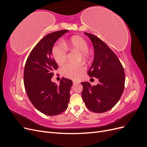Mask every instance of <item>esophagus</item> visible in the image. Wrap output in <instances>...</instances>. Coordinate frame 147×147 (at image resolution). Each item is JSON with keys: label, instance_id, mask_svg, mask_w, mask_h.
I'll return each mask as SVG.
<instances>
[{"label": "esophagus", "instance_id": "34e87169", "mask_svg": "<svg viewBox=\"0 0 147 147\" xmlns=\"http://www.w3.org/2000/svg\"><path fill=\"white\" fill-rule=\"evenodd\" d=\"M73 83H74V84H78V83H79V82L74 80V81H73Z\"/></svg>", "mask_w": 147, "mask_h": 147}]
</instances>
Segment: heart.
Listing matches in <instances>:
<instances>
[{
    "mask_svg": "<svg viewBox=\"0 0 147 147\" xmlns=\"http://www.w3.org/2000/svg\"><path fill=\"white\" fill-rule=\"evenodd\" d=\"M67 50L80 51V59L86 61L90 57L87 42L83 37L75 35L63 43H56L53 47L51 55L57 64L61 65L66 61ZM85 69V65L83 63H67L62 67L61 72L65 77L75 80L80 77Z\"/></svg>",
    "mask_w": 147,
    "mask_h": 147,
    "instance_id": "b5f03b06",
    "label": "heart"
}]
</instances>
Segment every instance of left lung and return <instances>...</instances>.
Here are the masks:
<instances>
[{
    "label": "left lung",
    "instance_id": "8db88e82",
    "mask_svg": "<svg viewBox=\"0 0 147 147\" xmlns=\"http://www.w3.org/2000/svg\"><path fill=\"white\" fill-rule=\"evenodd\" d=\"M94 49V57L88 72L90 77L99 79L96 86L82 82V96L86 107L95 113L107 112L117 104L124 88L123 67L115 53L94 35L84 32Z\"/></svg>",
    "mask_w": 147,
    "mask_h": 147
}]
</instances>
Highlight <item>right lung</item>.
I'll list each match as a JSON object with an SVG mask.
<instances>
[{"instance_id": "1", "label": "right lung", "mask_w": 147, "mask_h": 147, "mask_svg": "<svg viewBox=\"0 0 147 147\" xmlns=\"http://www.w3.org/2000/svg\"><path fill=\"white\" fill-rule=\"evenodd\" d=\"M69 30L47 35L34 47L26 62L24 84L32 105L42 113L54 116L66 110L70 100L71 80L63 78L59 85L51 81L58 68L51 55L55 43Z\"/></svg>"}]
</instances>
